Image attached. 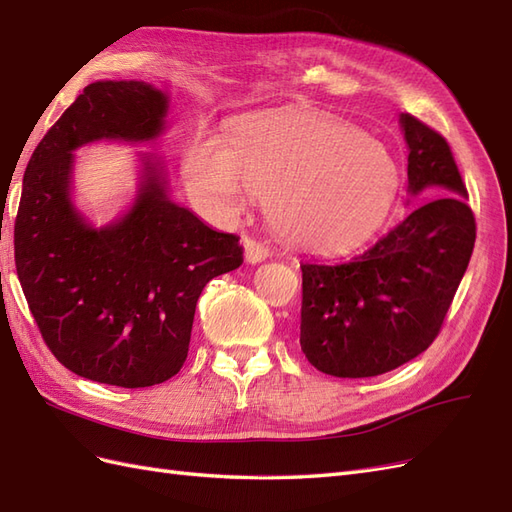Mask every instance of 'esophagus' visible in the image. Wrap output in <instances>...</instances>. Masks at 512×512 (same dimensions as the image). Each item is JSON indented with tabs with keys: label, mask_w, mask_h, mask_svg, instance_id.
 <instances>
[{
	"label": "esophagus",
	"mask_w": 512,
	"mask_h": 512,
	"mask_svg": "<svg viewBox=\"0 0 512 512\" xmlns=\"http://www.w3.org/2000/svg\"><path fill=\"white\" fill-rule=\"evenodd\" d=\"M243 247H245V260L252 262V265H258V262L267 260L271 256L269 247L265 243L256 241V239H245Z\"/></svg>",
	"instance_id": "34e87169"
}]
</instances>
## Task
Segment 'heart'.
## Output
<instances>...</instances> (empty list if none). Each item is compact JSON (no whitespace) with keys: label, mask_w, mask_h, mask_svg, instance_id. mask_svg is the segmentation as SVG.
Segmentation results:
<instances>
[{"label":"heart","mask_w":512,"mask_h":512,"mask_svg":"<svg viewBox=\"0 0 512 512\" xmlns=\"http://www.w3.org/2000/svg\"><path fill=\"white\" fill-rule=\"evenodd\" d=\"M193 198L222 217L247 193L269 202L284 239L308 252L351 250L375 230L398 191V168L381 142L347 122L275 112L241 122L228 146L200 135L185 155Z\"/></svg>","instance_id":"heart-1"}]
</instances>
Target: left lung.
Segmentation results:
<instances>
[{
    "instance_id": "1",
    "label": "left lung",
    "mask_w": 512,
    "mask_h": 512,
    "mask_svg": "<svg viewBox=\"0 0 512 512\" xmlns=\"http://www.w3.org/2000/svg\"><path fill=\"white\" fill-rule=\"evenodd\" d=\"M413 196H437L342 262H301V351L331 377H377L431 347L463 280L476 219L446 137L400 114Z\"/></svg>"
}]
</instances>
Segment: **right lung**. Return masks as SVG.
<instances>
[{"mask_svg": "<svg viewBox=\"0 0 512 512\" xmlns=\"http://www.w3.org/2000/svg\"><path fill=\"white\" fill-rule=\"evenodd\" d=\"M165 114L168 94L146 81L84 88L27 163L15 219L17 275L49 351L75 375L118 388H148L183 368L202 288L243 262L237 234L168 198L153 155L114 224L94 228L73 206V150L155 140Z\"/></svg>", "mask_w": 512, "mask_h": 512, "instance_id": "add662e5", "label": "right lung"}]
</instances>
